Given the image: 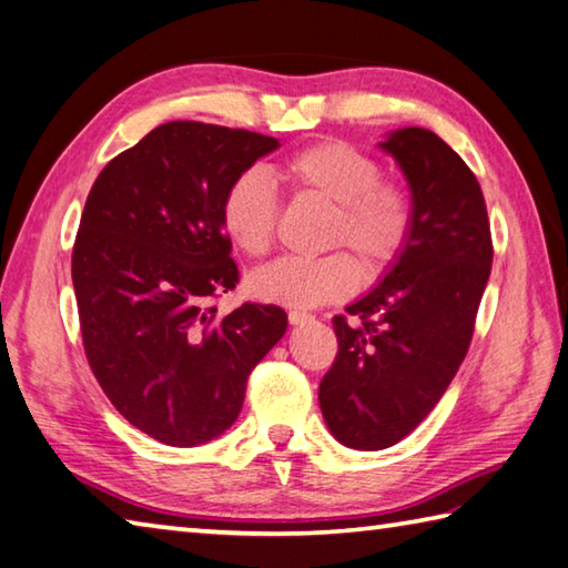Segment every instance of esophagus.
I'll use <instances>...</instances> for the list:
<instances>
[{
    "label": "esophagus",
    "instance_id": "34e87169",
    "mask_svg": "<svg viewBox=\"0 0 568 568\" xmlns=\"http://www.w3.org/2000/svg\"><path fill=\"white\" fill-rule=\"evenodd\" d=\"M306 321H314V316L311 314H306V311H288V323H292V326H301V323H306Z\"/></svg>",
    "mask_w": 568,
    "mask_h": 568
}]
</instances>
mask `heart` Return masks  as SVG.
Returning a JSON list of instances; mask_svg holds the SVG:
<instances>
[{"mask_svg": "<svg viewBox=\"0 0 568 568\" xmlns=\"http://www.w3.org/2000/svg\"><path fill=\"white\" fill-rule=\"evenodd\" d=\"M276 179L298 199L331 205L328 242L348 245L369 272L395 264L414 233L409 189L382 179L379 161L343 139H323L288 154L276 164ZM276 217V193L260 171L247 169L227 183L220 223L242 254L262 257L272 250ZM361 280V264L348 252H333L321 260H276L252 272L247 286L267 304L311 308L351 296Z\"/></svg>", "mask_w": 568, "mask_h": 568, "instance_id": "1", "label": "heart"}]
</instances>
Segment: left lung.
<instances>
[{
  "mask_svg": "<svg viewBox=\"0 0 568 568\" xmlns=\"http://www.w3.org/2000/svg\"><path fill=\"white\" fill-rule=\"evenodd\" d=\"M414 199V233L373 292L333 318L338 355L321 379L323 419L341 444L389 448L444 397L468 353L493 267L480 183L442 136L404 126L379 142Z\"/></svg>",
  "mask_w": 568,
  "mask_h": 568,
  "instance_id": "1",
  "label": "left lung"
}]
</instances>
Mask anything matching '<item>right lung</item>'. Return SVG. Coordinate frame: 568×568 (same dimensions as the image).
I'll return each instance as SVG.
<instances>
[{
	"mask_svg": "<svg viewBox=\"0 0 568 568\" xmlns=\"http://www.w3.org/2000/svg\"><path fill=\"white\" fill-rule=\"evenodd\" d=\"M276 146L257 132L166 122L88 193L71 267L88 363L114 409L166 446L230 429L254 365L286 333L280 306L242 304L225 318L207 306L240 282L223 193Z\"/></svg>",
	"mask_w": 568,
	"mask_h": 568,
	"instance_id": "obj_1",
	"label": "right lung"
}]
</instances>
